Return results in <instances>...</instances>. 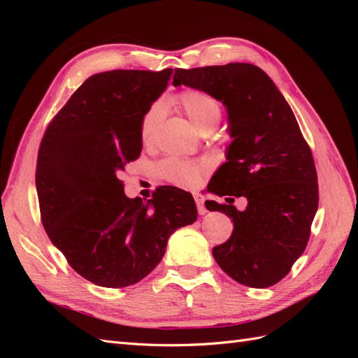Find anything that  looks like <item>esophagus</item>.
<instances>
[{
  "label": "esophagus",
  "instance_id": "34e87169",
  "mask_svg": "<svg viewBox=\"0 0 358 358\" xmlns=\"http://www.w3.org/2000/svg\"><path fill=\"white\" fill-rule=\"evenodd\" d=\"M194 200H196L199 213H200V215H204V213H206V208H204V200H203V197H200V196H194Z\"/></svg>",
  "mask_w": 358,
  "mask_h": 358
}]
</instances>
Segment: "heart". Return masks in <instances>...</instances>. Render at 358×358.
Instances as JSON below:
<instances>
[{
    "label": "heart",
    "instance_id": "1",
    "mask_svg": "<svg viewBox=\"0 0 358 358\" xmlns=\"http://www.w3.org/2000/svg\"><path fill=\"white\" fill-rule=\"evenodd\" d=\"M169 103L185 115L191 124L200 133L218 127L222 109L220 101L210 94L200 90H185L175 96H171ZM164 117V107L161 103H154L148 107V110L140 119V140L145 145H150L158 131V128ZM157 175L167 182L180 187L197 185L203 176V166L194 161H185L179 158H167L157 166Z\"/></svg>",
    "mask_w": 358,
    "mask_h": 358
}]
</instances>
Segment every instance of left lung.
<instances>
[{"label": "left lung", "mask_w": 358, "mask_h": 358, "mask_svg": "<svg viewBox=\"0 0 358 358\" xmlns=\"http://www.w3.org/2000/svg\"><path fill=\"white\" fill-rule=\"evenodd\" d=\"M173 83L210 94L229 112L234 140L209 188L220 197H245L248 206L241 212L234 199L206 201L234 224L230 239L212 249L213 258L242 285L278 284L305 251L318 209L315 162L294 113L252 64L176 69Z\"/></svg>", "instance_id": "left-lung-1"}]
</instances>
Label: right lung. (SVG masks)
<instances>
[{
  "label": "right lung",
  "mask_w": 358,
  "mask_h": 358,
  "mask_svg": "<svg viewBox=\"0 0 358 358\" xmlns=\"http://www.w3.org/2000/svg\"><path fill=\"white\" fill-rule=\"evenodd\" d=\"M171 73L91 76L41 138L36 169L41 224L69 264L95 285L138 282L161 262L170 234L197 220L189 192L171 187L143 203L128 199L117 178L140 157V119Z\"/></svg>",
  "instance_id": "add662e5"
}]
</instances>
